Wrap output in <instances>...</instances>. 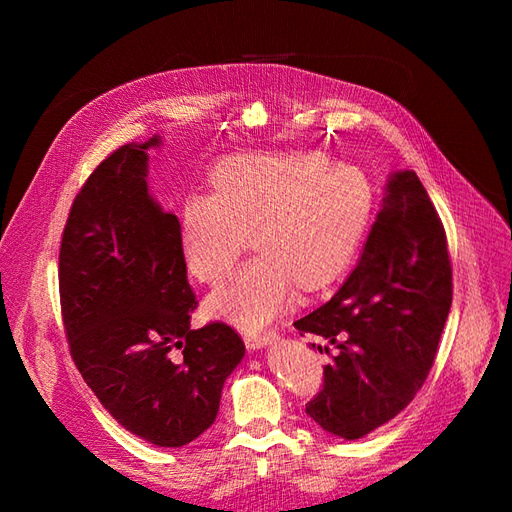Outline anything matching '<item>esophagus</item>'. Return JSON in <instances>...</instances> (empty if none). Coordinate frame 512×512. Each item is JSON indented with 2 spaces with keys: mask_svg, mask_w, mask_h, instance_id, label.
<instances>
[{
  "mask_svg": "<svg viewBox=\"0 0 512 512\" xmlns=\"http://www.w3.org/2000/svg\"><path fill=\"white\" fill-rule=\"evenodd\" d=\"M277 339V332L275 330H268L262 334H246V345L250 350H262V347L270 345Z\"/></svg>",
  "mask_w": 512,
  "mask_h": 512,
  "instance_id": "esophagus-1",
  "label": "esophagus"
}]
</instances>
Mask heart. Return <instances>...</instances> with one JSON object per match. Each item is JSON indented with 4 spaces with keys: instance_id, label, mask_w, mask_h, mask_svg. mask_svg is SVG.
I'll return each mask as SVG.
<instances>
[{
    "instance_id": "b5f03b06",
    "label": "heart",
    "mask_w": 512,
    "mask_h": 512,
    "mask_svg": "<svg viewBox=\"0 0 512 512\" xmlns=\"http://www.w3.org/2000/svg\"><path fill=\"white\" fill-rule=\"evenodd\" d=\"M211 189L182 202L178 250L189 275L215 288L231 277L253 233L259 255L206 301L213 317L248 330L279 317L297 286L317 292L336 284L374 206L365 173L328 165L319 151L226 158L211 171Z\"/></svg>"
}]
</instances>
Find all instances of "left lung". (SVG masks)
Masks as SVG:
<instances>
[{
  "label": "left lung",
  "mask_w": 512,
  "mask_h": 512,
  "mask_svg": "<svg viewBox=\"0 0 512 512\" xmlns=\"http://www.w3.org/2000/svg\"><path fill=\"white\" fill-rule=\"evenodd\" d=\"M451 299L440 215L416 171H398L350 277L328 303L295 321L301 334H317L336 350L308 416L345 440L396 418L436 361Z\"/></svg>",
  "instance_id": "obj_1"
}]
</instances>
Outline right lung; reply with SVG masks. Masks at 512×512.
<instances>
[{
	"label": "right lung",
	"mask_w": 512,
	"mask_h": 512,
	"mask_svg": "<svg viewBox=\"0 0 512 512\" xmlns=\"http://www.w3.org/2000/svg\"><path fill=\"white\" fill-rule=\"evenodd\" d=\"M147 143L118 147L76 193L59 250V295L74 365L134 436L184 447L211 427L244 358L226 323L191 330L198 308L178 217L147 189Z\"/></svg>",
	"instance_id": "1"
}]
</instances>
